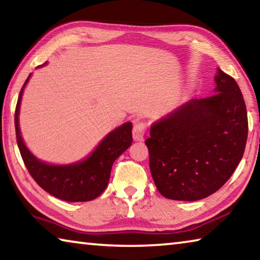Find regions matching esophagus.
<instances>
[{
  "mask_svg": "<svg viewBox=\"0 0 260 260\" xmlns=\"http://www.w3.org/2000/svg\"><path fill=\"white\" fill-rule=\"evenodd\" d=\"M146 133V125L143 122H136L133 127V139L136 142H142Z\"/></svg>",
  "mask_w": 260,
  "mask_h": 260,
  "instance_id": "1",
  "label": "esophagus"
}]
</instances>
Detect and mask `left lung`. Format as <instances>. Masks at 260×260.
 <instances>
[{
    "label": "left lung",
    "instance_id": "8db88e82",
    "mask_svg": "<svg viewBox=\"0 0 260 260\" xmlns=\"http://www.w3.org/2000/svg\"><path fill=\"white\" fill-rule=\"evenodd\" d=\"M214 94L192 99L152 122L146 140L162 196L193 202L219 190L243 157L248 114L236 81L219 68Z\"/></svg>",
    "mask_w": 260,
    "mask_h": 260
}]
</instances>
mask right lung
<instances>
[{"label":"right lung","instance_id":"right-lung-1","mask_svg":"<svg viewBox=\"0 0 260 260\" xmlns=\"http://www.w3.org/2000/svg\"><path fill=\"white\" fill-rule=\"evenodd\" d=\"M47 63L38 68L45 67ZM32 73L21 88L15 112L17 143L29 174L50 195L67 202L95 200L108 187L113 161L131 147L132 122H125L110 132L89 155L71 164H50L35 157L26 147L19 128L20 103L24 89Z\"/></svg>","mask_w":260,"mask_h":260}]
</instances>
